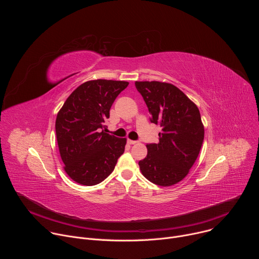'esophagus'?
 I'll use <instances>...</instances> for the list:
<instances>
[{
  "mask_svg": "<svg viewBox=\"0 0 259 259\" xmlns=\"http://www.w3.org/2000/svg\"><path fill=\"white\" fill-rule=\"evenodd\" d=\"M127 142H128L129 144H135V143H137V141H136V140H131V139H128V140H127Z\"/></svg>",
  "mask_w": 259,
  "mask_h": 259,
  "instance_id": "obj_1",
  "label": "esophagus"
}]
</instances>
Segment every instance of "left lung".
I'll return each mask as SVG.
<instances>
[{
  "instance_id": "obj_1",
  "label": "left lung",
  "mask_w": 259,
  "mask_h": 259,
  "mask_svg": "<svg viewBox=\"0 0 259 259\" xmlns=\"http://www.w3.org/2000/svg\"><path fill=\"white\" fill-rule=\"evenodd\" d=\"M137 91L160 125L158 143H147L146 158L138 162L151 182L170 187L186 177L196 162L204 140V126L197 105L172 84L135 82Z\"/></svg>"
}]
</instances>
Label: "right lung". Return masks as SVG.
Wrapping results in <instances>:
<instances>
[{
  "mask_svg": "<svg viewBox=\"0 0 259 259\" xmlns=\"http://www.w3.org/2000/svg\"><path fill=\"white\" fill-rule=\"evenodd\" d=\"M128 82L94 80L80 85L57 114L55 131L64 170L76 182L95 186L115 169L126 138L102 130L109 109Z\"/></svg>",
  "mask_w": 259,
  "mask_h": 259,
  "instance_id": "add662e5",
  "label": "right lung"
}]
</instances>
